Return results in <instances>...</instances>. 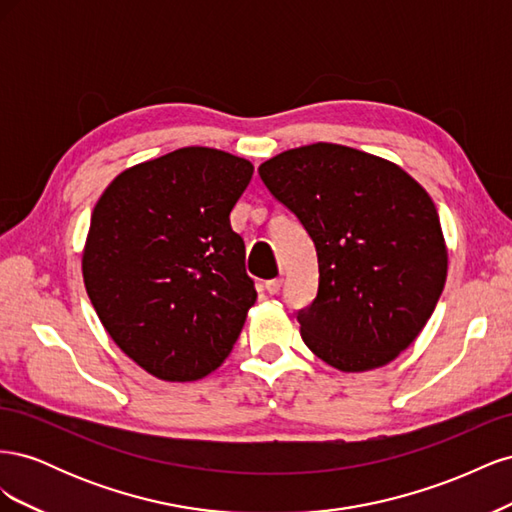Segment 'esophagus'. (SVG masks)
Masks as SVG:
<instances>
[{
  "label": "esophagus",
  "instance_id": "esophagus-1",
  "mask_svg": "<svg viewBox=\"0 0 512 512\" xmlns=\"http://www.w3.org/2000/svg\"><path fill=\"white\" fill-rule=\"evenodd\" d=\"M265 290L269 292V294H277L282 290V280L280 277H275V280H269L267 284H265Z\"/></svg>",
  "mask_w": 512,
  "mask_h": 512
}]
</instances>
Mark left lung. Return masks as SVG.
Segmentation results:
<instances>
[{"instance_id": "1", "label": "left lung", "mask_w": 512, "mask_h": 512, "mask_svg": "<svg viewBox=\"0 0 512 512\" xmlns=\"http://www.w3.org/2000/svg\"><path fill=\"white\" fill-rule=\"evenodd\" d=\"M318 254V294L297 320L305 346L354 374L404 352L440 299L448 252L436 205L404 168L314 143L258 166Z\"/></svg>"}]
</instances>
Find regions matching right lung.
Here are the masks:
<instances>
[{
	"mask_svg": "<svg viewBox=\"0 0 512 512\" xmlns=\"http://www.w3.org/2000/svg\"><path fill=\"white\" fill-rule=\"evenodd\" d=\"M252 162L183 147L119 173L91 213L83 280L113 342L147 374L192 382L218 369L256 303L230 211Z\"/></svg>",
	"mask_w": 512,
	"mask_h": 512,
	"instance_id": "add662e5",
	"label": "right lung"
}]
</instances>
